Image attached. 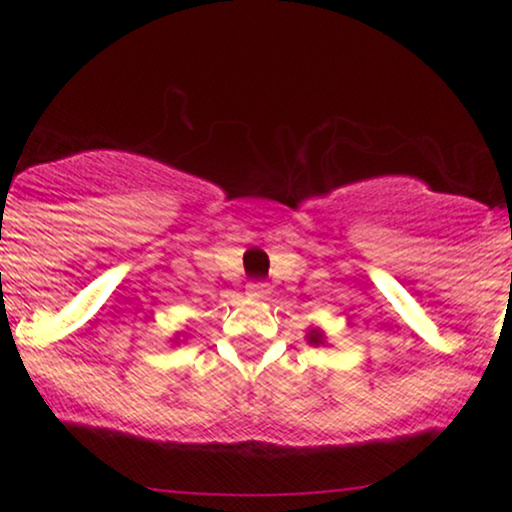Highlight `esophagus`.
<instances>
[{
    "mask_svg": "<svg viewBox=\"0 0 512 512\" xmlns=\"http://www.w3.org/2000/svg\"><path fill=\"white\" fill-rule=\"evenodd\" d=\"M250 296H257V298H264L269 293V286L264 284V281H252V284L248 286Z\"/></svg>",
    "mask_w": 512,
    "mask_h": 512,
    "instance_id": "1",
    "label": "esophagus"
}]
</instances>
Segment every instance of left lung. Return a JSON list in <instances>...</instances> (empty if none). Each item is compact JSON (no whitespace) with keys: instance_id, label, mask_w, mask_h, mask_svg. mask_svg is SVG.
I'll use <instances>...</instances> for the list:
<instances>
[{"instance_id":"8db88e82","label":"left lung","mask_w":512,"mask_h":512,"mask_svg":"<svg viewBox=\"0 0 512 512\" xmlns=\"http://www.w3.org/2000/svg\"><path fill=\"white\" fill-rule=\"evenodd\" d=\"M308 342H310V344H322V334L317 332V330H313V332L308 334Z\"/></svg>"}]
</instances>
